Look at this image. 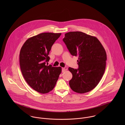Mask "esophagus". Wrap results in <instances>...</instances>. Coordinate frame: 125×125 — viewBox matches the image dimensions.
<instances>
[{
	"label": "esophagus",
	"instance_id": "obj_1",
	"mask_svg": "<svg viewBox=\"0 0 125 125\" xmlns=\"http://www.w3.org/2000/svg\"><path fill=\"white\" fill-rule=\"evenodd\" d=\"M67 69H68V68H67V67H64V68H62V72L63 73V72L67 71Z\"/></svg>",
	"mask_w": 125,
	"mask_h": 125
}]
</instances>
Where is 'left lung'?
Returning a JSON list of instances; mask_svg holds the SVG:
<instances>
[{
  "label": "left lung",
  "instance_id": "8db88e82",
  "mask_svg": "<svg viewBox=\"0 0 125 125\" xmlns=\"http://www.w3.org/2000/svg\"><path fill=\"white\" fill-rule=\"evenodd\" d=\"M62 40L72 55L78 57V68H68L73 75L71 89L79 93L89 92L97 86L105 71L107 55L104 47L96 37L81 32L67 33Z\"/></svg>",
  "mask_w": 125,
  "mask_h": 125
}]
</instances>
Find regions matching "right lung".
Instances as JSON below:
<instances>
[{
  "instance_id": "obj_1",
  "label": "right lung",
  "mask_w": 125,
  "mask_h": 125,
  "mask_svg": "<svg viewBox=\"0 0 125 125\" xmlns=\"http://www.w3.org/2000/svg\"><path fill=\"white\" fill-rule=\"evenodd\" d=\"M61 33H43L28 38L20 52V64L24 78L36 91L47 93L53 89L61 73V67L48 65L50 52Z\"/></svg>"
}]
</instances>
